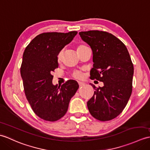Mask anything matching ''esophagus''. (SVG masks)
Listing matches in <instances>:
<instances>
[{
    "instance_id": "34e87169",
    "label": "esophagus",
    "mask_w": 150,
    "mask_h": 150,
    "mask_svg": "<svg viewBox=\"0 0 150 150\" xmlns=\"http://www.w3.org/2000/svg\"><path fill=\"white\" fill-rule=\"evenodd\" d=\"M78 83H79V86H80V87L84 86V84H85L84 83L82 82H81V81H79V82H78Z\"/></svg>"
}]
</instances>
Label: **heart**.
<instances>
[{"label":"heart","mask_w":150,"mask_h":150,"mask_svg":"<svg viewBox=\"0 0 150 150\" xmlns=\"http://www.w3.org/2000/svg\"><path fill=\"white\" fill-rule=\"evenodd\" d=\"M85 47H86L85 45H79L76 49H77V50H79L82 49V48H85ZM63 52H64L63 50H61L59 52V53L57 54V56L58 61H61L62 56H63ZM73 76H74V77L75 79H81L82 77V74L80 71H75L74 73V75H73Z\"/></svg>","instance_id":"heart-1"}]
</instances>
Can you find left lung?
I'll use <instances>...</instances> for the list:
<instances>
[{
  "mask_svg": "<svg viewBox=\"0 0 150 150\" xmlns=\"http://www.w3.org/2000/svg\"><path fill=\"white\" fill-rule=\"evenodd\" d=\"M82 40L91 47L93 68L90 79L103 82L94 85V95L87 105L91 116L101 121L117 117L126 107L132 91L134 65L124 43L105 31L80 32Z\"/></svg>",
  "mask_w": 150,
  "mask_h": 150,
  "instance_id": "8db88e82",
  "label": "left lung"
}]
</instances>
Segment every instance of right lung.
<instances>
[{
    "label": "right lung",
    "mask_w": 150,
    "mask_h": 150,
    "mask_svg": "<svg viewBox=\"0 0 150 150\" xmlns=\"http://www.w3.org/2000/svg\"><path fill=\"white\" fill-rule=\"evenodd\" d=\"M76 34V31L40 34L24 50L20 68L24 91L34 112L45 121H55L63 117L69 101L79 89L74 80H69L60 86L53 85L52 75L58 68L59 52Z\"/></svg>",
    "instance_id": "1"
}]
</instances>
